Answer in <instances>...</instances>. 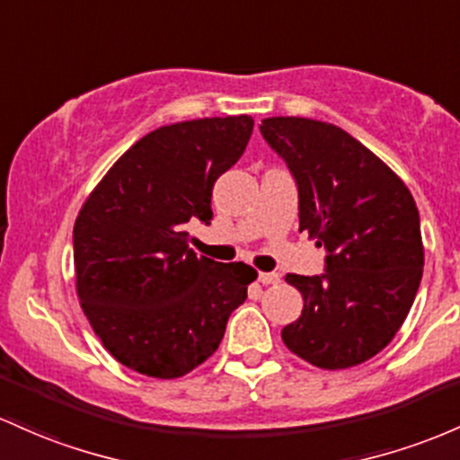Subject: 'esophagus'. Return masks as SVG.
Segmentation results:
<instances>
[{
	"mask_svg": "<svg viewBox=\"0 0 460 460\" xmlns=\"http://www.w3.org/2000/svg\"><path fill=\"white\" fill-rule=\"evenodd\" d=\"M257 279H260L264 286L279 284V275H277V272H260V275H257Z\"/></svg>",
	"mask_w": 460,
	"mask_h": 460,
	"instance_id": "34e87169",
	"label": "esophagus"
}]
</instances>
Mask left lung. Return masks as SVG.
Returning a JSON list of instances; mask_svg holds the SVG:
<instances>
[{
    "label": "left lung",
    "mask_w": 460,
    "mask_h": 460,
    "mask_svg": "<svg viewBox=\"0 0 460 460\" xmlns=\"http://www.w3.org/2000/svg\"><path fill=\"white\" fill-rule=\"evenodd\" d=\"M260 133L295 179L299 231L327 253L321 275H286L304 295V312L281 338L321 369L360 365L393 341L421 284L415 199L386 164L334 124L266 118Z\"/></svg>",
    "instance_id": "8db88e82"
}]
</instances>
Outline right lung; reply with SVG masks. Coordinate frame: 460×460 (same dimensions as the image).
Returning <instances> with one entry per match:
<instances>
[{"instance_id":"right-lung-1","label":"right lung","mask_w":460,"mask_h":460,"mask_svg":"<svg viewBox=\"0 0 460 460\" xmlns=\"http://www.w3.org/2000/svg\"><path fill=\"white\" fill-rule=\"evenodd\" d=\"M251 115L161 126L115 161L74 225L75 290L102 345L141 376L172 380L218 349L251 266L190 249L211 190L244 153Z\"/></svg>"}]
</instances>
